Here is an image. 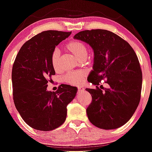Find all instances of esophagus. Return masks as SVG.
I'll return each instance as SVG.
<instances>
[{"label": "esophagus", "mask_w": 152, "mask_h": 152, "mask_svg": "<svg viewBox=\"0 0 152 152\" xmlns=\"http://www.w3.org/2000/svg\"><path fill=\"white\" fill-rule=\"evenodd\" d=\"M84 91H85V88H84V87H78V92L79 93V94L84 92Z\"/></svg>", "instance_id": "1"}]
</instances>
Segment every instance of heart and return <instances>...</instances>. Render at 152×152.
<instances>
[{
  "mask_svg": "<svg viewBox=\"0 0 152 152\" xmlns=\"http://www.w3.org/2000/svg\"><path fill=\"white\" fill-rule=\"evenodd\" d=\"M65 49L71 53L79 61H83L87 56V48L83 42L79 40H74L65 46ZM51 63L53 69L57 72L60 69V53L58 50H54L51 54ZM87 74L83 71L71 72L63 77L65 83L69 85L78 86L83 83Z\"/></svg>",
  "mask_w": 152,
  "mask_h": 152,
  "instance_id": "b5f03b06",
  "label": "heart"
}]
</instances>
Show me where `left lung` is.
Here are the masks:
<instances>
[{
	"instance_id": "obj_1",
	"label": "left lung",
	"mask_w": 152,
	"mask_h": 152,
	"mask_svg": "<svg viewBox=\"0 0 152 152\" xmlns=\"http://www.w3.org/2000/svg\"><path fill=\"white\" fill-rule=\"evenodd\" d=\"M74 38L94 50V70L88 81L99 85L104 80L109 85L104 92L98 86L86 89L92 97L87 108L88 118L99 128H119L132 117L141 99L142 71L137 54L126 40L107 30L83 31Z\"/></svg>"
}]
</instances>
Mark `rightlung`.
<instances>
[{
	"label": "right lung",
	"mask_w": 152,
	"mask_h": 152,
	"mask_svg": "<svg viewBox=\"0 0 152 152\" xmlns=\"http://www.w3.org/2000/svg\"><path fill=\"white\" fill-rule=\"evenodd\" d=\"M72 32L43 31L24 43L12 67L13 98L20 116L29 126L53 130L64 123L67 106L76 96L75 87L63 85L48 91V83L55 74L51 54L56 46Z\"/></svg>",
	"instance_id": "add662e5"
}]
</instances>
